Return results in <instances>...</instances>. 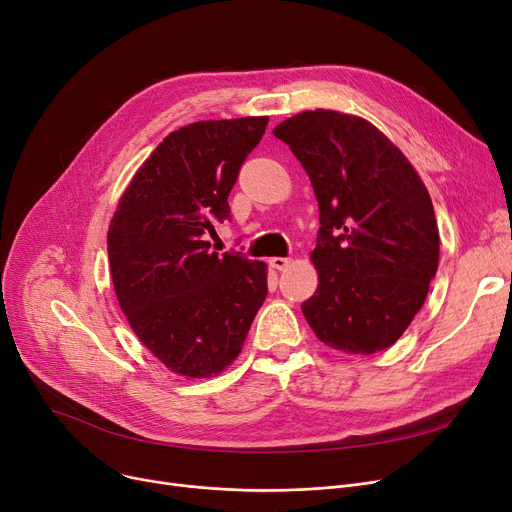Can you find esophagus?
Masks as SVG:
<instances>
[{"label":"esophagus","instance_id":"obj_1","mask_svg":"<svg viewBox=\"0 0 512 512\" xmlns=\"http://www.w3.org/2000/svg\"><path fill=\"white\" fill-rule=\"evenodd\" d=\"M288 263H290L288 257H272V259H270V265L274 267V270H280V272L286 270Z\"/></svg>","mask_w":512,"mask_h":512}]
</instances>
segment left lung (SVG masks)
<instances>
[{"label":"left lung","mask_w":512,"mask_h":512,"mask_svg":"<svg viewBox=\"0 0 512 512\" xmlns=\"http://www.w3.org/2000/svg\"><path fill=\"white\" fill-rule=\"evenodd\" d=\"M274 134L301 161L319 205L307 324L336 351H386L438 272L440 232L423 180L382 130L353 114L301 112Z\"/></svg>","instance_id":"1"}]
</instances>
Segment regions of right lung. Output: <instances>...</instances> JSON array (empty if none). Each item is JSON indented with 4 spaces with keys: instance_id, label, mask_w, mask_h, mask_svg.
<instances>
[{
    "instance_id": "obj_1",
    "label": "right lung",
    "mask_w": 512,
    "mask_h": 512,
    "mask_svg": "<svg viewBox=\"0 0 512 512\" xmlns=\"http://www.w3.org/2000/svg\"><path fill=\"white\" fill-rule=\"evenodd\" d=\"M267 116L201 120L161 141L122 193L107 230L120 309L172 373L213 378L242 351L267 297V265L209 251L228 195Z\"/></svg>"
}]
</instances>
